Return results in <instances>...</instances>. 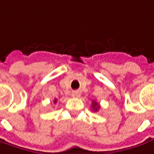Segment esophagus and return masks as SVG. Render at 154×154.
Listing matches in <instances>:
<instances>
[{
    "mask_svg": "<svg viewBox=\"0 0 154 154\" xmlns=\"http://www.w3.org/2000/svg\"><path fill=\"white\" fill-rule=\"evenodd\" d=\"M72 97H76V98H78V97L80 96V94H79V92H77V91H74L72 94Z\"/></svg>",
    "mask_w": 154,
    "mask_h": 154,
    "instance_id": "obj_1",
    "label": "esophagus"
}]
</instances>
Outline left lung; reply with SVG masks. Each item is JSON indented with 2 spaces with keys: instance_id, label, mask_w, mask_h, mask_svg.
Wrapping results in <instances>:
<instances>
[{
  "instance_id": "8db88e82",
  "label": "left lung",
  "mask_w": 154,
  "mask_h": 154,
  "mask_svg": "<svg viewBox=\"0 0 154 154\" xmlns=\"http://www.w3.org/2000/svg\"><path fill=\"white\" fill-rule=\"evenodd\" d=\"M92 108L94 109V111L99 110V103H97V102H95L94 100V101H93V104H92Z\"/></svg>"
}]
</instances>
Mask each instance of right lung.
<instances>
[{"mask_svg": "<svg viewBox=\"0 0 154 154\" xmlns=\"http://www.w3.org/2000/svg\"><path fill=\"white\" fill-rule=\"evenodd\" d=\"M56 102H57V100H56V99H55V100H54V103H56Z\"/></svg>", "mask_w": 154, "mask_h": 154, "instance_id": "right-lung-1", "label": "right lung"}]
</instances>
